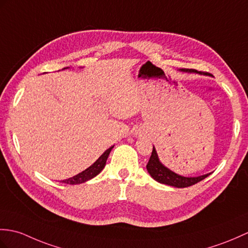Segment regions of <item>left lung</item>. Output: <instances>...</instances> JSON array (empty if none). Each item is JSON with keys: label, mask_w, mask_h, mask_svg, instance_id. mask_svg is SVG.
I'll use <instances>...</instances> for the list:
<instances>
[{"label": "left lung", "mask_w": 248, "mask_h": 248, "mask_svg": "<svg viewBox=\"0 0 248 248\" xmlns=\"http://www.w3.org/2000/svg\"><path fill=\"white\" fill-rule=\"evenodd\" d=\"M181 72H186V73H195V74H201V75H207L206 73L199 72L197 70H192V68H181ZM147 170L155 181L160 183V184H165V185H169L172 187H176V188H185L192 186L194 184H197L201 181H203L204 178H206L210 173L208 174H204L201 176H195V177H186V176H182L176 174L175 172L171 171L170 169L165 167L162 163L159 162L158 155L156 153V150L153 147L152 154L150 156V159L147 164Z\"/></svg>", "instance_id": "left-lung-1"}]
</instances>
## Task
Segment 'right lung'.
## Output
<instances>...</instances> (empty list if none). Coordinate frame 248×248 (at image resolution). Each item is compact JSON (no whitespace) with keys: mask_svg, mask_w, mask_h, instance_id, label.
Returning a JSON list of instances; mask_svg holds the SVG:
<instances>
[{"mask_svg":"<svg viewBox=\"0 0 248 248\" xmlns=\"http://www.w3.org/2000/svg\"><path fill=\"white\" fill-rule=\"evenodd\" d=\"M114 146H112L111 148H108V150H106L103 152V154L101 156L98 158L96 162L90 166L88 169H85L84 171H82L81 173H79L77 175H75L73 177L67 178V180L62 181V183H65V184H70V185H76V184H81L84 183L86 181L91 180V178L95 177L96 175H98L102 171V169L105 168L106 163H107V159L108 157V154H110L111 150L113 149Z\"/></svg>","mask_w":248,"mask_h":248,"instance_id":"right-lung-1","label":"right lung"}]
</instances>
